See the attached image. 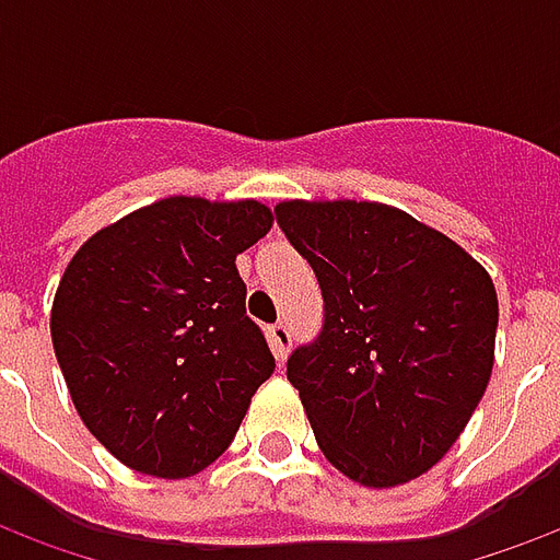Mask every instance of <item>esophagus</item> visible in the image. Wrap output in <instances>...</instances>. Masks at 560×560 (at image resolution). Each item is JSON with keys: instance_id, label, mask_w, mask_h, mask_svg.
Here are the masks:
<instances>
[{"instance_id": "34e87169", "label": "esophagus", "mask_w": 560, "mask_h": 560, "mask_svg": "<svg viewBox=\"0 0 560 560\" xmlns=\"http://www.w3.org/2000/svg\"><path fill=\"white\" fill-rule=\"evenodd\" d=\"M269 348H272V353H276L279 360H284L288 351H291V329H288L284 320H279L276 327H269Z\"/></svg>"}]
</instances>
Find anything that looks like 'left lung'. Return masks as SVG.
Returning <instances> with one entry per match:
<instances>
[{"mask_svg": "<svg viewBox=\"0 0 560 560\" xmlns=\"http://www.w3.org/2000/svg\"><path fill=\"white\" fill-rule=\"evenodd\" d=\"M276 215L324 291V332L288 360L320 453L369 489L417 480L489 387L492 276L389 203L281 200Z\"/></svg>", "mask_w": 560, "mask_h": 560, "instance_id": "left-lung-1", "label": "left lung"}]
</instances>
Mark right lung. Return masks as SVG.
<instances>
[{
    "label": "right lung",
    "mask_w": 560,
    "mask_h": 560,
    "mask_svg": "<svg viewBox=\"0 0 560 560\" xmlns=\"http://www.w3.org/2000/svg\"><path fill=\"white\" fill-rule=\"evenodd\" d=\"M272 219L255 197H161L68 260L50 308L56 360L83 425L131 470L200 474L276 372L236 269Z\"/></svg>",
    "instance_id": "obj_1"
}]
</instances>
